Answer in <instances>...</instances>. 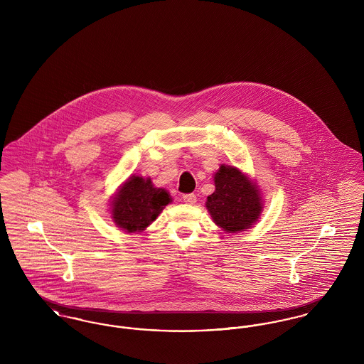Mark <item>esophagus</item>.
<instances>
[{"label": "esophagus", "mask_w": 364, "mask_h": 364, "mask_svg": "<svg viewBox=\"0 0 364 364\" xmlns=\"http://www.w3.org/2000/svg\"><path fill=\"white\" fill-rule=\"evenodd\" d=\"M183 200H184L187 205H195L196 196H195L193 193H187V195H183Z\"/></svg>", "instance_id": "1"}]
</instances>
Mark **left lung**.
<instances>
[{
  "mask_svg": "<svg viewBox=\"0 0 364 364\" xmlns=\"http://www.w3.org/2000/svg\"><path fill=\"white\" fill-rule=\"evenodd\" d=\"M214 186L206 208L215 225L226 233H240L258 223L263 198L255 180L233 165L221 164L214 173Z\"/></svg>",
  "mask_w": 364,
  "mask_h": 364,
  "instance_id": "obj_1",
  "label": "left lung"
}]
</instances>
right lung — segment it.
Returning a JSON list of instances; mask_svg holds the SVG:
<instances>
[{
  "mask_svg": "<svg viewBox=\"0 0 364 364\" xmlns=\"http://www.w3.org/2000/svg\"><path fill=\"white\" fill-rule=\"evenodd\" d=\"M172 200L171 193L156 187L150 177L132 174L112 196L110 218L127 233L143 232Z\"/></svg>",
  "mask_w": 364,
  "mask_h": 364,
  "instance_id": "obj_1",
  "label": "right lung"
}]
</instances>
